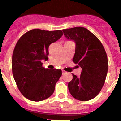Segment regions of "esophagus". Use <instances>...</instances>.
Listing matches in <instances>:
<instances>
[{
    "mask_svg": "<svg viewBox=\"0 0 121 121\" xmlns=\"http://www.w3.org/2000/svg\"><path fill=\"white\" fill-rule=\"evenodd\" d=\"M66 73V72L65 70H62V74H63V75H64V74Z\"/></svg>",
    "mask_w": 121,
    "mask_h": 121,
    "instance_id": "esophagus-1",
    "label": "esophagus"
}]
</instances>
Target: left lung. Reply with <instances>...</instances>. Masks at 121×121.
Returning a JSON list of instances; mask_svg holds the SVG:
<instances>
[{
  "mask_svg": "<svg viewBox=\"0 0 121 121\" xmlns=\"http://www.w3.org/2000/svg\"><path fill=\"white\" fill-rule=\"evenodd\" d=\"M64 35L76 43L73 62L82 68L79 77L72 74L68 83L70 94L76 99L88 101L96 97L106 79L108 68L105 50L98 38L83 27L63 29Z\"/></svg>",
  "mask_w": 121,
  "mask_h": 121,
  "instance_id": "left-lung-1",
  "label": "left lung"
}]
</instances>
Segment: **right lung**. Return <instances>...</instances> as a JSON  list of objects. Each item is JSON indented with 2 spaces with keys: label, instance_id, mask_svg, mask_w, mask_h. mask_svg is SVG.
<instances>
[{
  "label": "right lung",
  "instance_id": "obj_1",
  "mask_svg": "<svg viewBox=\"0 0 121 121\" xmlns=\"http://www.w3.org/2000/svg\"><path fill=\"white\" fill-rule=\"evenodd\" d=\"M62 35L61 30L35 29L23 35L16 43L12 61L13 75L19 90L29 100L43 101L54 92L62 70L46 69L41 60L48 59L49 46Z\"/></svg>",
  "mask_w": 121,
  "mask_h": 121
}]
</instances>
